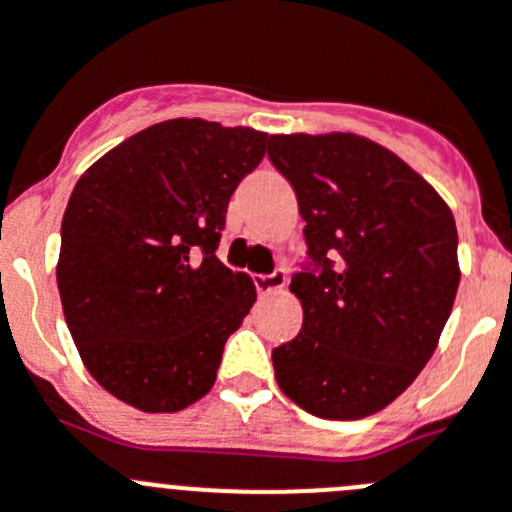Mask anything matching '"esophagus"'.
<instances>
[{"instance_id":"1","label":"esophagus","mask_w":512,"mask_h":512,"mask_svg":"<svg viewBox=\"0 0 512 512\" xmlns=\"http://www.w3.org/2000/svg\"><path fill=\"white\" fill-rule=\"evenodd\" d=\"M253 284H256V289H259V294L279 292V289L287 287V271H284V269H276V271H271V274L253 276Z\"/></svg>"}]
</instances>
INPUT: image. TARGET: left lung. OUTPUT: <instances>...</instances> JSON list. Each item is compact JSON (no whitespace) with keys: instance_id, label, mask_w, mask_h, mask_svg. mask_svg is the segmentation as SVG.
I'll use <instances>...</instances> for the list:
<instances>
[{"instance_id":"1","label":"left lung","mask_w":512,"mask_h":512,"mask_svg":"<svg viewBox=\"0 0 512 512\" xmlns=\"http://www.w3.org/2000/svg\"><path fill=\"white\" fill-rule=\"evenodd\" d=\"M312 269L292 276L304 322L274 348L284 396L320 419L378 414L439 345L459 287L457 225L419 172L358 134H274Z\"/></svg>"}]
</instances>
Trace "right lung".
I'll list each match as a JSON object with an SVG mask.
<instances>
[{
  "mask_svg": "<svg viewBox=\"0 0 512 512\" xmlns=\"http://www.w3.org/2000/svg\"><path fill=\"white\" fill-rule=\"evenodd\" d=\"M269 134L170 119L93 162L60 228L58 289L88 373L144 414H175L213 388L225 340L256 302L215 256L238 182Z\"/></svg>",
  "mask_w": 512,
  "mask_h": 512,
  "instance_id": "add662e5",
  "label": "right lung"
}]
</instances>
